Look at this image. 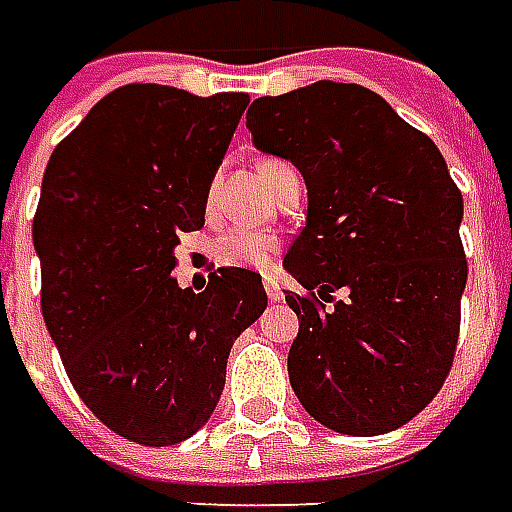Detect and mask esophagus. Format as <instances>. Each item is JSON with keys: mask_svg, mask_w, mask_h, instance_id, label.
I'll list each match as a JSON object with an SVG mask.
<instances>
[{"mask_svg": "<svg viewBox=\"0 0 512 512\" xmlns=\"http://www.w3.org/2000/svg\"><path fill=\"white\" fill-rule=\"evenodd\" d=\"M264 292H267V300H270V303H284V292H281V286L275 284L273 278L264 281Z\"/></svg>", "mask_w": 512, "mask_h": 512, "instance_id": "esophagus-1", "label": "esophagus"}]
</instances>
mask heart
<instances>
[{"instance_id": "1", "label": "heart", "mask_w": 512, "mask_h": 512, "mask_svg": "<svg viewBox=\"0 0 512 512\" xmlns=\"http://www.w3.org/2000/svg\"><path fill=\"white\" fill-rule=\"evenodd\" d=\"M292 170L281 159H264L259 165V176L270 187L281 173ZM215 259L228 267H242V270H267L278 253V239L270 234H256L248 228H228L215 239Z\"/></svg>"}]
</instances>
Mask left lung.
Listing matches in <instances>:
<instances>
[{
  "mask_svg": "<svg viewBox=\"0 0 512 512\" xmlns=\"http://www.w3.org/2000/svg\"><path fill=\"white\" fill-rule=\"evenodd\" d=\"M248 129L308 190L306 226L284 256L286 273L320 295H286L300 320L297 400L333 433L397 430L444 386L458 344L469 267L447 162L378 93L331 79L256 99Z\"/></svg>",
  "mask_w": 512,
  "mask_h": 512,
  "instance_id": "1",
  "label": "left lung"
}]
</instances>
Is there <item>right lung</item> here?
Wrapping results in <instances>:
<instances>
[{
    "label": "right lung",
    "mask_w": 512,
    "mask_h": 512,
    "mask_svg": "<svg viewBox=\"0 0 512 512\" xmlns=\"http://www.w3.org/2000/svg\"><path fill=\"white\" fill-rule=\"evenodd\" d=\"M248 93L123 85L54 148L32 220L41 308L76 394L118 436H195L226 386L231 344L267 308L262 275L220 267L201 292L173 278Z\"/></svg>",
    "instance_id": "1"
}]
</instances>
